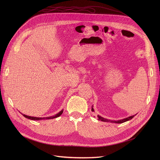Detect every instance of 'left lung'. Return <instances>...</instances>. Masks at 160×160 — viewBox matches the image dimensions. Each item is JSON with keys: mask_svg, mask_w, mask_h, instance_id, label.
<instances>
[{"mask_svg": "<svg viewBox=\"0 0 160 160\" xmlns=\"http://www.w3.org/2000/svg\"><path fill=\"white\" fill-rule=\"evenodd\" d=\"M92 111H94L93 108L92 107ZM135 115H133V116H131V117H129L128 118H124L123 120H117V121H115V120H108V119H106L99 115H98V120H101L102 122H111V123H124L125 122H127L131 119H132Z\"/></svg>", "mask_w": 160, "mask_h": 160, "instance_id": "8db88e82", "label": "left lung"}]
</instances>
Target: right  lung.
<instances>
[{"instance_id": "right-lung-1", "label": "right lung", "mask_w": 160, "mask_h": 160, "mask_svg": "<svg viewBox=\"0 0 160 160\" xmlns=\"http://www.w3.org/2000/svg\"><path fill=\"white\" fill-rule=\"evenodd\" d=\"M63 112V109H62L61 111H59L58 113H57L56 115H55L54 116H52V117H45V118H38V117H30V116H27L25 115H23V114H22V115H23L25 118L32 120H49V119H53L57 117H59V116H61L62 115V113Z\"/></svg>"}]
</instances>
